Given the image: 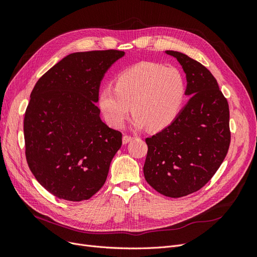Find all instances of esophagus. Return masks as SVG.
<instances>
[{"label":"esophagus","mask_w":257,"mask_h":257,"mask_svg":"<svg viewBox=\"0 0 257 257\" xmlns=\"http://www.w3.org/2000/svg\"><path fill=\"white\" fill-rule=\"evenodd\" d=\"M133 137H131V136H128V135H124L123 136V138H122V143L124 144V145H126V144H128L131 141H133Z\"/></svg>","instance_id":"obj_1"}]
</instances>
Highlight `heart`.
<instances>
[{"mask_svg":"<svg viewBox=\"0 0 257 257\" xmlns=\"http://www.w3.org/2000/svg\"><path fill=\"white\" fill-rule=\"evenodd\" d=\"M185 82L174 67L142 62L116 76L114 87H105L98 94V106L110 126L121 128L130 113L136 127L150 130L168 126L180 112Z\"/></svg>","mask_w":257,"mask_h":257,"instance_id":"1","label":"heart"}]
</instances>
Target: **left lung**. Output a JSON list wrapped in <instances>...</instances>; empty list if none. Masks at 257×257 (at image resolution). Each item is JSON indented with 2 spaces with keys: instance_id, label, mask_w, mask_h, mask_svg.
Masks as SVG:
<instances>
[{
  "instance_id": "8db88e82",
  "label": "left lung",
  "mask_w": 257,
  "mask_h": 257,
  "mask_svg": "<svg viewBox=\"0 0 257 257\" xmlns=\"http://www.w3.org/2000/svg\"><path fill=\"white\" fill-rule=\"evenodd\" d=\"M186 75L189 102L170 125L146 138V181L178 198L200 190L213 177L230 144L229 108L213 75L186 54L166 50Z\"/></svg>"
}]
</instances>
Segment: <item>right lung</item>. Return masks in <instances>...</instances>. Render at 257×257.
Masks as SVG:
<instances>
[{
	"label": "right lung",
	"instance_id": "add662e5",
	"mask_svg": "<svg viewBox=\"0 0 257 257\" xmlns=\"http://www.w3.org/2000/svg\"><path fill=\"white\" fill-rule=\"evenodd\" d=\"M120 50L68 54L31 93L23 133L26 158L42 186L60 199L82 201L104 185L122 134L99 116L98 90Z\"/></svg>",
	"mask_w": 257,
	"mask_h": 257
}]
</instances>
